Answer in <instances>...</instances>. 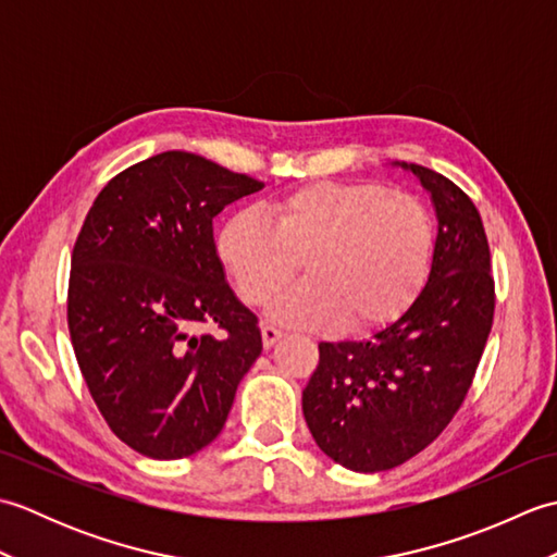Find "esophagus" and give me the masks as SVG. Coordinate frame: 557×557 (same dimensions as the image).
Listing matches in <instances>:
<instances>
[{
  "label": "esophagus",
  "mask_w": 557,
  "mask_h": 557,
  "mask_svg": "<svg viewBox=\"0 0 557 557\" xmlns=\"http://www.w3.org/2000/svg\"><path fill=\"white\" fill-rule=\"evenodd\" d=\"M260 335H263V347L270 349L282 337V330L272 327V325H263V327H260Z\"/></svg>",
  "instance_id": "obj_1"
}]
</instances>
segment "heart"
I'll list each match as a JSON object with an SVG mask.
<instances>
[{
	"label": "heart",
	"instance_id": "heart-1",
	"mask_svg": "<svg viewBox=\"0 0 557 557\" xmlns=\"http://www.w3.org/2000/svg\"><path fill=\"white\" fill-rule=\"evenodd\" d=\"M435 227L417 196L381 184L315 182L236 212L218 258L236 297L263 306L304 265V282L270 304L277 323L369 333L395 323L429 280Z\"/></svg>",
	"mask_w": 557,
	"mask_h": 557
}]
</instances>
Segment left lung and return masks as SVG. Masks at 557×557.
I'll return each instance as SVG.
<instances>
[{"mask_svg": "<svg viewBox=\"0 0 557 557\" xmlns=\"http://www.w3.org/2000/svg\"><path fill=\"white\" fill-rule=\"evenodd\" d=\"M437 236L429 282L395 323L361 342H321L301 409L313 441L351 471H385L429 447L465 401L493 325L491 248L476 206L421 164Z\"/></svg>", "mask_w": 557, "mask_h": 557, "instance_id": "8db88e82", "label": "left lung"}]
</instances>
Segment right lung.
<instances>
[{"instance_id":"obj_1","label":"right lung","mask_w":557,"mask_h":557,"mask_svg":"<svg viewBox=\"0 0 557 557\" xmlns=\"http://www.w3.org/2000/svg\"><path fill=\"white\" fill-rule=\"evenodd\" d=\"M265 184L168 150L98 194L71 253L66 318L83 381L112 433L152 459L220 435L260 357L258 318L234 297L212 220ZM215 322L220 336H194Z\"/></svg>"}]
</instances>
